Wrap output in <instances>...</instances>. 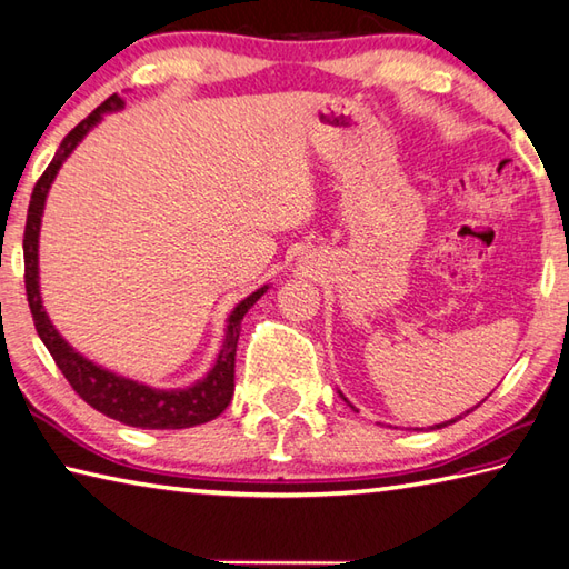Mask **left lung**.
Instances as JSON below:
<instances>
[{
  "label": "left lung",
  "mask_w": 569,
  "mask_h": 569,
  "mask_svg": "<svg viewBox=\"0 0 569 569\" xmlns=\"http://www.w3.org/2000/svg\"><path fill=\"white\" fill-rule=\"evenodd\" d=\"M340 397H343V395H340ZM343 399H346V397H343ZM477 407H479V403H477ZM458 419H462V416H458ZM458 419H452V421H446V423H438L436 428H443V426H448V423H456Z\"/></svg>",
  "instance_id": "left-lung-1"
}]
</instances>
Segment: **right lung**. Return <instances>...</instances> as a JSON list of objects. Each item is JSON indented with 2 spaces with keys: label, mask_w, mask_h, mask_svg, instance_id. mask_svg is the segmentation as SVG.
<instances>
[{
  "label": "right lung",
  "mask_w": 569,
  "mask_h": 569,
  "mask_svg": "<svg viewBox=\"0 0 569 569\" xmlns=\"http://www.w3.org/2000/svg\"><path fill=\"white\" fill-rule=\"evenodd\" d=\"M119 109H123V99L119 94H111L104 104H99L90 117L74 126V129L62 138L53 160H50V166L41 174V180L33 187L27 231H23V272H27L23 280H27L29 307L33 313L36 331L41 336L43 346L48 348L50 356H53L56 365L60 372L66 375L70 387L78 391L92 409L102 411L113 421H121L136 428H192L217 419V416L231 403L236 387V346L238 336H241V321L248 309L268 292V284L256 289V292L246 297L241 305H236V309L229 313V319H226V338L217 362H213V368L207 372V377H201V380H197L187 389H153L141 382H133L129 377L99 368V365L87 360L82 352L74 350L68 340L58 333V328L50 323L41 301V284H38V236H41V217L46 209L48 189L53 184L62 162H66L72 150L82 143V138L104 119V113Z\"/></svg>",
  "instance_id": "add662e5"
}]
</instances>
